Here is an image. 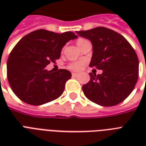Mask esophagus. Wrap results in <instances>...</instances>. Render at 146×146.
<instances>
[{"label": "esophagus", "instance_id": "obj_1", "mask_svg": "<svg viewBox=\"0 0 146 146\" xmlns=\"http://www.w3.org/2000/svg\"><path fill=\"white\" fill-rule=\"evenodd\" d=\"M72 76H73V77H76L79 76V73H72Z\"/></svg>", "mask_w": 146, "mask_h": 146}]
</instances>
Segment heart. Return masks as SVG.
<instances>
[{"instance_id": "obj_1", "label": "heart", "mask_w": 146, "mask_h": 146, "mask_svg": "<svg viewBox=\"0 0 146 146\" xmlns=\"http://www.w3.org/2000/svg\"><path fill=\"white\" fill-rule=\"evenodd\" d=\"M83 41L82 39L79 40L77 42L78 43H80V42H82ZM82 64H83V62L82 61H76V62H73V63H70V64H68V66H67V68L69 70H70L73 71H79L80 70L82 67Z\"/></svg>"}]
</instances>
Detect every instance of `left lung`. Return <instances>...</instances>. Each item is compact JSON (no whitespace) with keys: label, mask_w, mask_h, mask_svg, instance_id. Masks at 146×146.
Masks as SVG:
<instances>
[{"label":"left lung","mask_w":146,"mask_h":146,"mask_svg":"<svg viewBox=\"0 0 146 146\" xmlns=\"http://www.w3.org/2000/svg\"><path fill=\"white\" fill-rule=\"evenodd\" d=\"M92 44L89 66L102 74L89 73L90 80L82 91L91 102L104 107L117 105L130 95L139 76V60L134 49L123 35L105 27L76 31Z\"/></svg>","instance_id":"left-lung-1"}]
</instances>
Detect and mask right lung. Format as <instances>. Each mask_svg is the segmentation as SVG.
I'll use <instances>...</instances> for the list:
<instances>
[{"instance_id":"right-lung-1","label":"right lung","mask_w":146,"mask_h":146,"mask_svg":"<svg viewBox=\"0 0 146 146\" xmlns=\"http://www.w3.org/2000/svg\"><path fill=\"white\" fill-rule=\"evenodd\" d=\"M76 38L72 32L59 34L45 29L22 38L10 52L7 64L8 82L15 95L32 105H42L61 96L71 73L64 69L51 73L45 67L59 59L66 42Z\"/></svg>"}]
</instances>
